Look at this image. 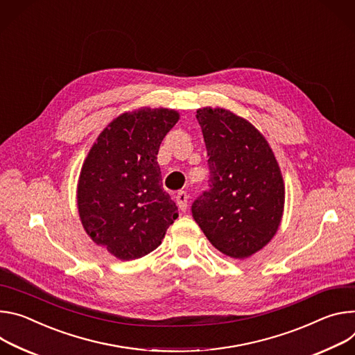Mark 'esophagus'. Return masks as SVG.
I'll return each mask as SVG.
<instances>
[{
	"instance_id": "34e87169",
	"label": "esophagus",
	"mask_w": 355,
	"mask_h": 355,
	"mask_svg": "<svg viewBox=\"0 0 355 355\" xmlns=\"http://www.w3.org/2000/svg\"><path fill=\"white\" fill-rule=\"evenodd\" d=\"M187 200H189V194L186 191L182 190L176 194V203L182 211L187 210Z\"/></svg>"
}]
</instances>
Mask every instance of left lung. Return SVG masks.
<instances>
[{"mask_svg":"<svg viewBox=\"0 0 355 355\" xmlns=\"http://www.w3.org/2000/svg\"><path fill=\"white\" fill-rule=\"evenodd\" d=\"M209 165V189L191 213L209 241L224 255L244 259L277 232L285 202L282 175L259 131L223 110H198Z\"/></svg>","mask_w":355,"mask_h":355,"instance_id":"8db88e82","label":"left lung"}]
</instances>
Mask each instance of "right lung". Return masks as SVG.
Returning <instances> with one entry per match:
<instances>
[{
	"label": "right lung",
	"mask_w": 355,
	"mask_h": 355,
	"mask_svg": "<svg viewBox=\"0 0 355 355\" xmlns=\"http://www.w3.org/2000/svg\"><path fill=\"white\" fill-rule=\"evenodd\" d=\"M178 120L179 114L166 108L125 112L100 134L82 168L77 206L83 227L123 261L159 247L179 217L156 157Z\"/></svg>",
	"instance_id": "add662e5"
}]
</instances>
